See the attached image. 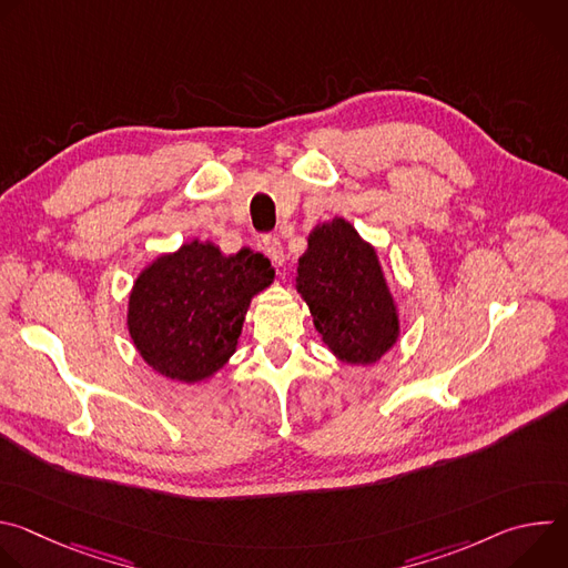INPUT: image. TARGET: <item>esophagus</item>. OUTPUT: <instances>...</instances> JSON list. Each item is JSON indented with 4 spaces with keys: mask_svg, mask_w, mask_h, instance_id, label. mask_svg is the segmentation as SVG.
Returning <instances> with one entry per match:
<instances>
[{
    "mask_svg": "<svg viewBox=\"0 0 568 568\" xmlns=\"http://www.w3.org/2000/svg\"><path fill=\"white\" fill-rule=\"evenodd\" d=\"M263 250H265V254L270 256V261H272L274 265H283V263H285V252H283V245H281L278 237L267 235L265 242H263Z\"/></svg>",
    "mask_w": 568,
    "mask_h": 568,
    "instance_id": "obj_1",
    "label": "esophagus"
}]
</instances>
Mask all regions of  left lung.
<instances>
[{
    "label": "left lung",
    "instance_id": "8db88e82",
    "mask_svg": "<svg viewBox=\"0 0 568 568\" xmlns=\"http://www.w3.org/2000/svg\"><path fill=\"white\" fill-rule=\"evenodd\" d=\"M296 292L323 344L346 364H375L399 337L397 307L377 252L344 217L310 231Z\"/></svg>",
    "mask_w": 568,
    "mask_h": 568
}]
</instances>
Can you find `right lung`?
<instances>
[{"instance_id": "add662e5", "label": "right lung", "mask_w": 568, "mask_h": 568, "mask_svg": "<svg viewBox=\"0 0 568 568\" xmlns=\"http://www.w3.org/2000/svg\"><path fill=\"white\" fill-rule=\"evenodd\" d=\"M272 283L263 254L224 256L213 242L191 240L136 276L128 301L132 344L159 375L204 382L235 353L252 298Z\"/></svg>"}]
</instances>
